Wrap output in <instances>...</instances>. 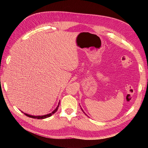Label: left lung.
<instances>
[{
  "instance_id": "obj_1",
  "label": "left lung",
  "mask_w": 148,
  "mask_h": 148,
  "mask_svg": "<svg viewBox=\"0 0 148 148\" xmlns=\"http://www.w3.org/2000/svg\"><path fill=\"white\" fill-rule=\"evenodd\" d=\"M82 111H83V110L82 109ZM83 112H84V111H83ZM84 114H85V113H84Z\"/></svg>"
}]
</instances>
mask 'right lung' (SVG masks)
Instances as JSON below:
<instances>
[{
  "mask_svg": "<svg viewBox=\"0 0 148 148\" xmlns=\"http://www.w3.org/2000/svg\"><path fill=\"white\" fill-rule=\"evenodd\" d=\"M60 103V102H59ZM59 104H58L57 107H56V109L53 110V112H52L51 113L49 114H47V115H39V116H34V115H29V114H25V115L28 116V117H31V118H33V119H46V118H47V117H51V116H52V114H53L54 113H56V112L57 111V109H58V107H59Z\"/></svg>",
  "mask_w": 148,
  "mask_h": 148,
  "instance_id": "right-lung-1",
  "label": "right lung"
}]
</instances>
